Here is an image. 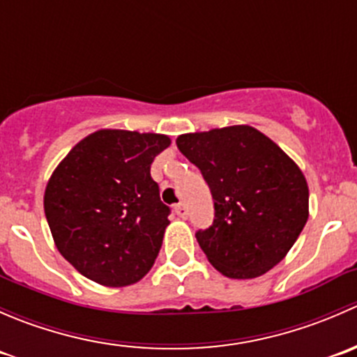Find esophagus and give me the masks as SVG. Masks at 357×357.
I'll return each instance as SVG.
<instances>
[{
    "mask_svg": "<svg viewBox=\"0 0 357 357\" xmlns=\"http://www.w3.org/2000/svg\"><path fill=\"white\" fill-rule=\"evenodd\" d=\"M174 210H175V213H177L180 218H185L187 217V208H185V204H183V203L175 204Z\"/></svg>",
    "mask_w": 357,
    "mask_h": 357,
    "instance_id": "34e87169",
    "label": "esophagus"
}]
</instances>
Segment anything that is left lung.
Instances as JSON below:
<instances>
[{"label": "left lung", "mask_w": 357, "mask_h": 357, "mask_svg": "<svg viewBox=\"0 0 357 357\" xmlns=\"http://www.w3.org/2000/svg\"><path fill=\"white\" fill-rule=\"evenodd\" d=\"M177 147L213 197V224L196 232L211 266L250 280L280 264L309 217V189L297 165L245 125L180 135Z\"/></svg>", "instance_id": "left-lung-1"}]
</instances>
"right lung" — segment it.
<instances>
[{
    "label": "right lung",
    "instance_id": "obj_1",
    "mask_svg": "<svg viewBox=\"0 0 357 357\" xmlns=\"http://www.w3.org/2000/svg\"><path fill=\"white\" fill-rule=\"evenodd\" d=\"M168 146L167 135L100 130L54 172L45 215L59 252L84 278L128 287L151 271L170 224L151 165Z\"/></svg>",
    "mask_w": 357,
    "mask_h": 357
}]
</instances>
